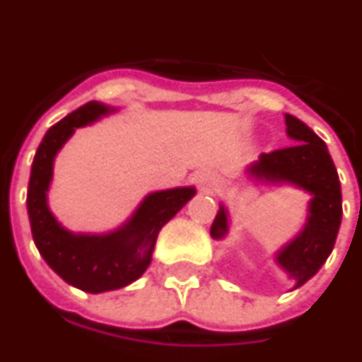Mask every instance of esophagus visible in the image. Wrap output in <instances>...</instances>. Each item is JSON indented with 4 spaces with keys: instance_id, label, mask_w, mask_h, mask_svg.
Returning <instances> with one entry per match:
<instances>
[{
    "instance_id": "34e87169",
    "label": "esophagus",
    "mask_w": 362,
    "mask_h": 362,
    "mask_svg": "<svg viewBox=\"0 0 362 362\" xmlns=\"http://www.w3.org/2000/svg\"><path fill=\"white\" fill-rule=\"evenodd\" d=\"M195 180H197V186H199L201 192H211L214 184H216L211 173H199V175L195 176Z\"/></svg>"
}]
</instances>
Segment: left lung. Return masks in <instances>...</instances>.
Segmentation results:
<instances>
[{
	"label": "left lung",
	"mask_w": 362,
	"mask_h": 362,
	"mask_svg": "<svg viewBox=\"0 0 362 362\" xmlns=\"http://www.w3.org/2000/svg\"><path fill=\"white\" fill-rule=\"evenodd\" d=\"M285 123L294 144L264 153L250 170L269 180L294 182L313 193L305 230L277 256L281 266L296 279V286H302L319 272L334 248L341 222V189L327 144L294 115L286 114ZM226 231L228 218L224 209H220L212 222L211 235L220 239Z\"/></svg>",
	"instance_id": "obj_1"
}]
</instances>
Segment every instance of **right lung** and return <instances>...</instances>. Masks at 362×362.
<instances>
[{
    "instance_id": "add662e5",
    "label": "right lung",
    "mask_w": 362,
    "mask_h": 362,
    "mask_svg": "<svg viewBox=\"0 0 362 362\" xmlns=\"http://www.w3.org/2000/svg\"><path fill=\"white\" fill-rule=\"evenodd\" d=\"M106 112V106L89 102L47 131L32 163L26 199L32 235L40 255L66 283L93 294L115 291L136 281L150 266L159 230L195 195L193 187L151 193L131 222L110 235H71L62 230L45 201L52 159L76 127L87 125Z\"/></svg>"
}]
</instances>
